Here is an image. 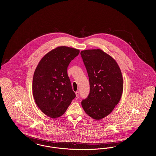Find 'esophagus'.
<instances>
[{"instance_id": "1", "label": "esophagus", "mask_w": 156, "mask_h": 156, "mask_svg": "<svg viewBox=\"0 0 156 156\" xmlns=\"http://www.w3.org/2000/svg\"><path fill=\"white\" fill-rule=\"evenodd\" d=\"M75 94H76V100H77V99L79 98V91H76V92H75Z\"/></svg>"}]
</instances>
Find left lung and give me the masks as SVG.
Returning a JSON list of instances; mask_svg holds the SVG:
<instances>
[{
  "instance_id": "1",
  "label": "left lung",
  "mask_w": 156,
  "mask_h": 156,
  "mask_svg": "<svg viewBox=\"0 0 156 156\" xmlns=\"http://www.w3.org/2000/svg\"><path fill=\"white\" fill-rule=\"evenodd\" d=\"M88 74L90 92L82 101L89 116L100 120L111 113L123 91V79L116 61L100 49L80 52Z\"/></svg>"
}]
</instances>
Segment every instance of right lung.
<instances>
[{"instance_id": "add662e5", "label": "right lung", "mask_w": 156, "mask_h": 156, "mask_svg": "<svg viewBox=\"0 0 156 156\" xmlns=\"http://www.w3.org/2000/svg\"><path fill=\"white\" fill-rule=\"evenodd\" d=\"M79 54L78 49L58 47L45 55L35 70L32 81L35 101L51 118L62 116L76 97L67 68Z\"/></svg>"}]
</instances>
